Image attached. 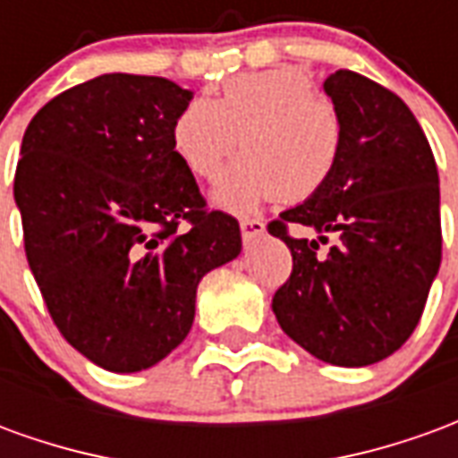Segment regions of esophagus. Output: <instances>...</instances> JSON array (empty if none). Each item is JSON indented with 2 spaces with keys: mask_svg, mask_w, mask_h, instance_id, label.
Returning a JSON list of instances; mask_svg holds the SVG:
<instances>
[{
  "mask_svg": "<svg viewBox=\"0 0 458 458\" xmlns=\"http://www.w3.org/2000/svg\"><path fill=\"white\" fill-rule=\"evenodd\" d=\"M240 230H242V242L252 245L265 233V223L259 218H240Z\"/></svg>",
  "mask_w": 458,
  "mask_h": 458,
  "instance_id": "obj_1",
  "label": "esophagus"
}]
</instances>
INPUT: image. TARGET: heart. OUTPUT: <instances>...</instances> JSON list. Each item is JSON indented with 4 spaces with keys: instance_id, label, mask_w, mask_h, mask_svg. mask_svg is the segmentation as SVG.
<instances>
[{
    "instance_id": "b5f03b06",
    "label": "heart",
    "mask_w": 458,
    "mask_h": 458,
    "mask_svg": "<svg viewBox=\"0 0 458 458\" xmlns=\"http://www.w3.org/2000/svg\"><path fill=\"white\" fill-rule=\"evenodd\" d=\"M238 147L245 157L216 189L220 206L242 213L275 196L294 206L334 176L344 122L307 71L279 65L230 78L216 100H193L171 124V149L196 179H216Z\"/></svg>"
}]
</instances>
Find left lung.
<instances>
[{
  "mask_svg": "<svg viewBox=\"0 0 458 458\" xmlns=\"http://www.w3.org/2000/svg\"><path fill=\"white\" fill-rule=\"evenodd\" d=\"M324 90L344 122V151L314 199L267 230L292 250L275 292L279 327L318 360L360 368L412 336L442 262L439 174L412 110L380 83L336 71ZM289 225L317 229L294 239ZM336 234L321 253L318 242Z\"/></svg>",
  "mask_w": 458,
  "mask_h": 458,
  "instance_id": "left-lung-1",
  "label": "left lung"
}]
</instances>
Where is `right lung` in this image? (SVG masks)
<instances>
[{
    "label": "right lung",
    "mask_w": 458,
    "mask_h": 458,
    "mask_svg": "<svg viewBox=\"0 0 458 458\" xmlns=\"http://www.w3.org/2000/svg\"><path fill=\"white\" fill-rule=\"evenodd\" d=\"M191 90L157 75H98L29 122L14 174L24 250L75 351L137 373L189 336L196 287L238 258V220L210 210L171 149Z\"/></svg>",
    "instance_id": "right-lung-1"
}]
</instances>
